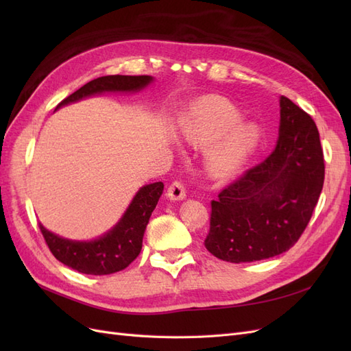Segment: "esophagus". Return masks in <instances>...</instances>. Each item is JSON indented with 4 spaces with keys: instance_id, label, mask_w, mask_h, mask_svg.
Returning a JSON list of instances; mask_svg holds the SVG:
<instances>
[{
    "instance_id": "esophagus-1",
    "label": "esophagus",
    "mask_w": 351,
    "mask_h": 351,
    "mask_svg": "<svg viewBox=\"0 0 351 351\" xmlns=\"http://www.w3.org/2000/svg\"><path fill=\"white\" fill-rule=\"evenodd\" d=\"M167 196L171 200H183L186 197V186L182 182H173L167 190Z\"/></svg>"
}]
</instances>
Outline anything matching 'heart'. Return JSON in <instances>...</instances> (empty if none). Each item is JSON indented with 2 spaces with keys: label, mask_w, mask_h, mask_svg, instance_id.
I'll list each match as a JSON object with an SVG mask.
<instances>
[{
  "label": "heart",
  "mask_w": 351,
  "mask_h": 351,
  "mask_svg": "<svg viewBox=\"0 0 351 351\" xmlns=\"http://www.w3.org/2000/svg\"><path fill=\"white\" fill-rule=\"evenodd\" d=\"M240 120L241 111L226 98L208 97L195 107L184 134L197 145L215 141L206 154V165L212 176H232L256 146L258 129Z\"/></svg>",
  "instance_id": "1"
}]
</instances>
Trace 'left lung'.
<instances>
[{"label": "left lung", "instance_id": "obj_1", "mask_svg": "<svg viewBox=\"0 0 351 351\" xmlns=\"http://www.w3.org/2000/svg\"><path fill=\"white\" fill-rule=\"evenodd\" d=\"M275 151L210 202L205 247L226 262L268 259L291 249L312 218L325 178L312 117L281 97Z\"/></svg>", "mask_w": 351, "mask_h": 351}]
</instances>
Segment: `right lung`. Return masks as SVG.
Masks as SVG:
<instances>
[{"label": "right lung", "mask_w": 351, "mask_h": 351, "mask_svg": "<svg viewBox=\"0 0 351 351\" xmlns=\"http://www.w3.org/2000/svg\"><path fill=\"white\" fill-rule=\"evenodd\" d=\"M151 76H102L84 84L70 97L62 99L57 108L105 90H139L151 83ZM164 183L158 182L142 187L134 196L129 209L108 234L95 241H71L61 239L39 224L47 246L56 259L69 268L89 275H110L125 269L142 250L145 228L149 222Z\"/></svg>", "instance_id": "1"}]
</instances>
